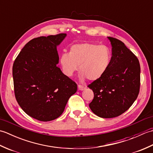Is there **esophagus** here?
I'll return each mask as SVG.
<instances>
[{
  "label": "esophagus",
  "mask_w": 153,
  "mask_h": 153,
  "mask_svg": "<svg viewBox=\"0 0 153 153\" xmlns=\"http://www.w3.org/2000/svg\"><path fill=\"white\" fill-rule=\"evenodd\" d=\"M77 87H78V89L80 91H83V90H84V89H85V87H84V86H83V85H77Z\"/></svg>",
  "instance_id": "1"
}]
</instances>
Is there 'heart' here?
<instances>
[{"mask_svg": "<svg viewBox=\"0 0 153 153\" xmlns=\"http://www.w3.org/2000/svg\"><path fill=\"white\" fill-rule=\"evenodd\" d=\"M112 57L111 51L105 45L83 43L72 45L69 54H62L60 62L66 76H72L79 65L82 78L95 81L108 70Z\"/></svg>", "mask_w": 153, "mask_h": 153, "instance_id": "obj_1", "label": "heart"}]
</instances>
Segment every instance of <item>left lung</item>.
Masks as SVG:
<instances>
[{
	"instance_id": "8db88e82",
	"label": "left lung",
	"mask_w": 153,
	"mask_h": 153,
	"mask_svg": "<svg viewBox=\"0 0 153 153\" xmlns=\"http://www.w3.org/2000/svg\"><path fill=\"white\" fill-rule=\"evenodd\" d=\"M112 45V62L103 76L88 85L94 98L92 112L111 118L125 112L133 105L140 88V64L137 56L116 38L108 37Z\"/></svg>"
}]
</instances>
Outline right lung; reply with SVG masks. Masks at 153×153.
<instances>
[{"instance_id":"obj_1","label":"right lung","mask_w":153,"mask_h":153,"mask_svg":"<svg viewBox=\"0 0 153 153\" xmlns=\"http://www.w3.org/2000/svg\"><path fill=\"white\" fill-rule=\"evenodd\" d=\"M66 33L39 37L30 41L13 64L16 100L27 115L42 122L63 113L77 84L62 72L56 47Z\"/></svg>"}]
</instances>
